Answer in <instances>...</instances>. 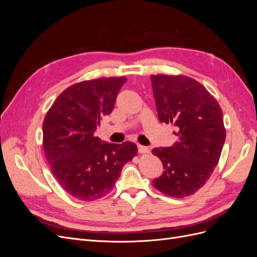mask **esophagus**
I'll list each match as a JSON object with an SVG mask.
<instances>
[{
	"label": "esophagus",
	"instance_id": "34e87169",
	"mask_svg": "<svg viewBox=\"0 0 257 257\" xmlns=\"http://www.w3.org/2000/svg\"><path fill=\"white\" fill-rule=\"evenodd\" d=\"M138 152L139 153H147L148 151H149V149H148V147H145V146H142V145H138Z\"/></svg>",
	"mask_w": 257,
	"mask_h": 257
}]
</instances>
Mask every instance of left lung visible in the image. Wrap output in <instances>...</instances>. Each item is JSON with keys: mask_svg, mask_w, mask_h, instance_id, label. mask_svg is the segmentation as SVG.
<instances>
[{"mask_svg": "<svg viewBox=\"0 0 257 257\" xmlns=\"http://www.w3.org/2000/svg\"><path fill=\"white\" fill-rule=\"evenodd\" d=\"M159 120L177 127L178 142L159 147L152 153L162 161L164 172L153 179L157 190L183 198L198 191L217 165L225 132L222 109L216 99L188 76H151Z\"/></svg>", "mask_w": 257, "mask_h": 257, "instance_id": "left-lung-1", "label": "left lung"}]
</instances>
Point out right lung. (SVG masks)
Here are the masks:
<instances>
[{
    "label": "right lung",
    "mask_w": 257,
    "mask_h": 257,
    "mask_svg": "<svg viewBox=\"0 0 257 257\" xmlns=\"http://www.w3.org/2000/svg\"><path fill=\"white\" fill-rule=\"evenodd\" d=\"M125 81V77H110L75 83L61 93L45 116L46 159L59 184L77 199L105 196L123 165L137 154L134 143L108 144L94 136Z\"/></svg>",
    "instance_id": "add662e5"
}]
</instances>
